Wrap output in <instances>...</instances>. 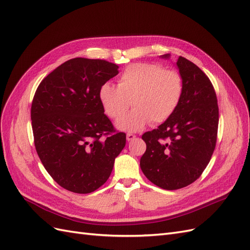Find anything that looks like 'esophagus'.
Masks as SVG:
<instances>
[{
  "instance_id": "obj_1",
  "label": "esophagus",
  "mask_w": 250,
  "mask_h": 250,
  "mask_svg": "<svg viewBox=\"0 0 250 250\" xmlns=\"http://www.w3.org/2000/svg\"><path fill=\"white\" fill-rule=\"evenodd\" d=\"M126 138H127V141H133V140L135 139V134H132V133H127Z\"/></svg>"
}]
</instances>
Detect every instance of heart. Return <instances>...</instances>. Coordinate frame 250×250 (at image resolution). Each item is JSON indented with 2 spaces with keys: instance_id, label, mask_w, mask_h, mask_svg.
<instances>
[{
  "instance_id": "1",
  "label": "heart",
  "mask_w": 250,
  "mask_h": 250,
  "mask_svg": "<svg viewBox=\"0 0 250 250\" xmlns=\"http://www.w3.org/2000/svg\"><path fill=\"white\" fill-rule=\"evenodd\" d=\"M184 89L179 72L157 63H133L121 73L117 86L104 83L99 100L104 112L113 120L122 117L131 102L134 108L117 126L125 131H139L149 122L157 125L167 121L178 107Z\"/></svg>"
}]
</instances>
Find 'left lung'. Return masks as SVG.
<instances>
[{
    "mask_svg": "<svg viewBox=\"0 0 250 250\" xmlns=\"http://www.w3.org/2000/svg\"><path fill=\"white\" fill-rule=\"evenodd\" d=\"M176 64L185 84L178 107L156 129L142 135L147 148L141 169L151 183L165 190H178L201 176L218 134L219 108L210 80L185 57L179 56Z\"/></svg>",
    "mask_w": 250,
    "mask_h": 250,
    "instance_id": "obj_1",
    "label": "left lung"
}]
</instances>
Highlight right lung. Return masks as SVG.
<instances>
[{
	"mask_svg": "<svg viewBox=\"0 0 250 250\" xmlns=\"http://www.w3.org/2000/svg\"><path fill=\"white\" fill-rule=\"evenodd\" d=\"M103 59L67 60L40 83L31 105L34 145L44 169L67 191L88 194L103 186L126 134L104 115L99 89L118 75Z\"/></svg>",
	"mask_w": 250,
	"mask_h": 250,
	"instance_id": "obj_1",
	"label": "right lung"
}]
</instances>
